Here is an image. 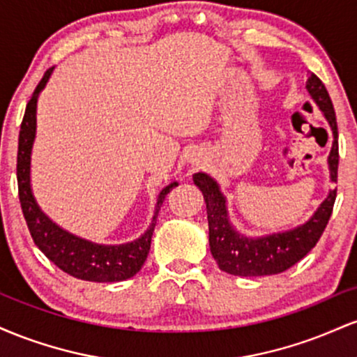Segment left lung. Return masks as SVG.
Returning <instances> with one entry per match:
<instances>
[{
    "mask_svg": "<svg viewBox=\"0 0 357 357\" xmlns=\"http://www.w3.org/2000/svg\"><path fill=\"white\" fill-rule=\"evenodd\" d=\"M305 87L333 129L334 142L329 154V169L333 183H337V121H335L333 100L326 85L312 72H309ZM192 181L202 190L204 202H206L211 255L223 272L240 277L275 275L301 261L322 236L333 215L335 196H337V188H335L324 199L312 218L302 227L285 233H273L261 238H247L233 230L228 221L227 204H225L227 202L216 181H213L210 176L204 173H196L192 176Z\"/></svg>",
    "mask_w": 357,
    "mask_h": 357,
    "instance_id": "obj_1",
    "label": "left lung"
}]
</instances>
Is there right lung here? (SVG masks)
Instances as JSON below:
<instances>
[{
    "mask_svg": "<svg viewBox=\"0 0 357 357\" xmlns=\"http://www.w3.org/2000/svg\"><path fill=\"white\" fill-rule=\"evenodd\" d=\"M52 70L53 67L48 68L43 79L36 85L33 96L28 100L22 127H20L16 178H18L20 204H22L28 230H30L36 247L42 250L48 260H52L56 267L67 272L68 275L89 282L126 280V278L136 275L144 265L151 248V238H153L158 213L161 210V204L165 202L167 192L178 186V183H171L169 186H166L159 192L153 223L141 238L130 241V243L97 245L70 235L68 231L56 227L55 223H52L38 208L30 188V154L36 130V100H38V93L43 90L45 84L50 79Z\"/></svg>",
    "mask_w": 357,
    "mask_h": 357,
    "instance_id": "add662e5",
    "label": "right lung"
}]
</instances>
